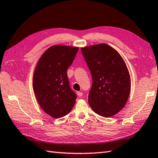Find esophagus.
I'll list each match as a JSON object with an SVG mask.
<instances>
[{"mask_svg": "<svg viewBox=\"0 0 158 158\" xmlns=\"http://www.w3.org/2000/svg\"><path fill=\"white\" fill-rule=\"evenodd\" d=\"M77 96H78L79 97H81V96H83V93L81 92H77Z\"/></svg>", "mask_w": 158, "mask_h": 158, "instance_id": "esophagus-1", "label": "esophagus"}]
</instances>
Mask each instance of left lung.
I'll use <instances>...</instances> for the list:
<instances>
[{
    "instance_id": "left-lung-1",
    "label": "left lung",
    "mask_w": 158,
    "mask_h": 158,
    "mask_svg": "<svg viewBox=\"0 0 158 158\" xmlns=\"http://www.w3.org/2000/svg\"><path fill=\"white\" fill-rule=\"evenodd\" d=\"M92 77L88 102L104 117L116 115L126 105L130 92V76L122 57L105 43L81 48Z\"/></svg>"
}]
</instances>
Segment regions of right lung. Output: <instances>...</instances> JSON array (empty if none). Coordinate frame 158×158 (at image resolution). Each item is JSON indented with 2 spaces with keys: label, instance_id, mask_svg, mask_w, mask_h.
I'll use <instances>...</instances> for the list:
<instances>
[{
  "label": "right lung",
  "instance_id": "right-lung-1",
  "mask_svg": "<svg viewBox=\"0 0 158 158\" xmlns=\"http://www.w3.org/2000/svg\"><path fill=\"white\" fill-rule=\"evenodd\" d=\"M79 48L53 45L43 53L33 75V89L41 109L53 118L67 115L75 104L76 94L70 89L67 69Z\"/></svg>",
  "mask_w": 158,
  "mask_h": 158
}]
</instances>
